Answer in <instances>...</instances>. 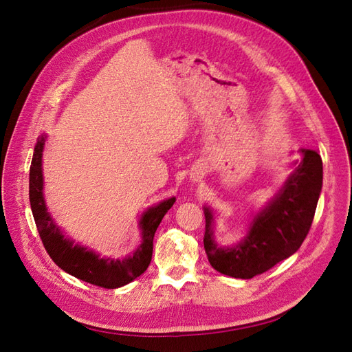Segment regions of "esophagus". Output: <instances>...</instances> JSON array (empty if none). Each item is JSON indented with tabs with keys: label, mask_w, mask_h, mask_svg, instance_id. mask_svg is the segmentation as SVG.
I'll return each instance as SVG.
<instances>
[{
	"label": "esophagus",
	"mask_w": 352,
	"mask_h": 352,
	"mask_svg": "<svg viewBox=\"0 0 352 352\" xmlns=\"http://www.w3.org/2000/svg\"><path fill=\"white\" fill-rule=\"evenodd\" d=\"M190 177H192L194 182H198V180L202 177V175H201V173H198V175H194V176H190Z\"/></svg>",
	"instance_id": "esophagus-1"
}]
</instances>
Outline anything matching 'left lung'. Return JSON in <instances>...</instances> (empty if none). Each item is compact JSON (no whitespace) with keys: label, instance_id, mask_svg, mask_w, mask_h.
Listing matches in <instances>:
<instances>
[{"label":"left lung","instance_id":"8db88e82","mask_svg":"<svg viewBox=\"0 0 352 352\" xmlns=\"http://www.w3.org/2000/svg\"><path fill=\"white\" fill-rule=\"evenodd\" d=\"M301 162L267 204L252 214L241 241L220 245L214 235V211L204 206V248L212 269L235 279H251L300 250L314 219L323 185V163L314 150H300Z\"/></svg>","mask_w":352,"mask_h":352}]
</instances>
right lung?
Masks as SVG:
<instances>
[{
	"mask_svg": "<svg viewBox=\"0 0 352 352\" xmlns=\"http://www.w3.org/2000/svg\"><path fill=\"white\" fill-rule=\"evenodd\" d=\"M47 135H41L32 157L29 172V201L32 214L42 243L61 270L83 282L97 285L107 289L124 286L135 280L148 269L153 257V241L155 230L166 212L172 208L176 198H167L157 206L148 207L138 221L141 232V243L133 254L124 258L101 257L98 252L83 247L66 236L51 217L44 198V175H42V153H44Z\"/></svg>",
	"mask_w": 352,
	"mask_h": 352,
	"instance_id": "right-lung-1",
	"label": "right lung"
}]
</instances>
